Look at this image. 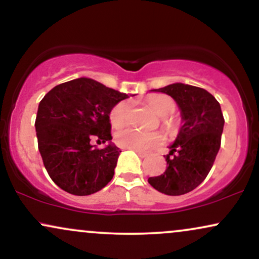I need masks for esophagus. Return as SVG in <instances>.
Instances as JSON below:
<instances>
[{
  "label": "esophagus",
  "instance_id": "1",
  "mask_svg": "<svg viewBox=\"0 0 259 259\" xmlns=\"http://www.w3.org/2000/svg\"><path fill=\"white\" fill-rule=\"evenodd\" d=\"M133 151H135V152L138 153L139 156L141 157V158H145V157H147V153L146 152H142V151H136V150H133Z\"/></svg>",
  "mask_w": 259,
  "mask_h": 259
}]
</instances>
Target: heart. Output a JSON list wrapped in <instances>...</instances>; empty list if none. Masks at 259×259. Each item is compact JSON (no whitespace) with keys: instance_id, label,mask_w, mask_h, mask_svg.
Segmentation results:
<instances>
[{"instance_id":"heart-1","label":"heart","mask_w":259,"mask_h":259,"mask_svg":"<svg viewBox=\"0 0 259 259\" xmlns=\"http://www.w3.org/2000/svg\"><path fill=\"white\" fill-rule=\"evenodd\" d=\"M147 103L152 107L157 114L165 117L171 114L175 109V102L167 95H152L147 99ZM130 105L126 101H121L112 108L109 119L113 126L119 127L126 123L129 117ZM164 138L157 132H141V130L126 127L115 134V142L118 146L136 151H150L163 144Z\"/></svg>"}]
</instances>
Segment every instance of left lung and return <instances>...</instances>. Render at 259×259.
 <instances>
[{
    "mask_svg": "<svg viewBox=\"0 0 259 259\" xmlns=\"http://www.w3.org/2000/svg\"><path fill=\"white\" fill-rule=\"evenodd\" d=\"M152 91L173 97L180 108L183 126L165 156L167 169L158 177L148 178V183L162 194H187L206 179L221 148L224 127L221 105L204 89L181 82Z\"/></svg>",
    "mask_w": 259,
    "mask_h": 259,
    "instance_id": "1",
    "label": "left lung"
}]
</instances>
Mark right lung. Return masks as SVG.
Here are the masks:
<instances>
[{"mask_svg":"<svg viewBox=\"0 0 259 259\" xmlns=\"http://www.w3.org/2000/svg\"><path fill=\"white\" fill-rule=\"evenodd\" d=\"M126 97L89 78L59 84L45 95L35 129L44 165L56 185L88 196L112 180L121 151L111 142L109 113ZM92 139L110 145L97 149Z\"/></svg>","mask_w":259,"mask_h":259,"instance_id":"1","label":"right lung"}]
</instances>
